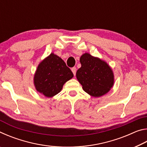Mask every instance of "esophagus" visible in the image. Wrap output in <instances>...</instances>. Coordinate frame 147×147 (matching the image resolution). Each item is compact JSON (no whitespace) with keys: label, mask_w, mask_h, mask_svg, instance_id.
Here are the masks:
<instances>
[{"label":"esophagus","mask_w":147,"mask_h":147,"mask_svg":"<svg viewBox=\"0 0 147 147\" xmlns=\"http://www.w3.org/2000/svg\"><path fill=\"white\" fill-rule=\"evenodd\" d=\"M71 71H72V72H73L74 76H75L76 75V68L74 67L71 69Z\"/></svg>","instance_id":"34e87169"}]
</instances>
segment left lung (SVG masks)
<instances>
[{
	"label": "left lung",
	"instance_id": "8db88e82",
	"mask_svg": "<svg viewBox=\"0 0 147 147\" xmlns=\"http://www.w3.org/2000/svg\"><path fill=\"white\" fill-rule=\"evenodd\" d=\"M81 67L76 72V78L86 93L99 97L110 90L114 83L113 71L105 61L88 53L80 57Z\"/></svg>",
	"mask_w": 147,
	"mask_h": 147
}]
</instances>
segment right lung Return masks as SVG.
Masks as SVG:
<instances>
[{"instance_id": "right-lung-1", "label": "right lung", "mask_w": 147, "mask_h": 147, "mask_svg": "<svg viewBox=\"0 0 147 147\" xmlns=\"http://www.w3.org/2000/svg\"><path fill=\"white\" fill-rule=\"evenodd\" d=\"M73 77V73L61 58L53 53L42 61L34 75L36 90L47 97L61 91L63 84Z\"/></svg>"}]
</instances>
